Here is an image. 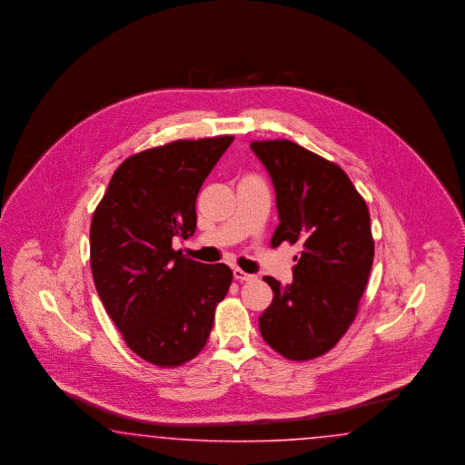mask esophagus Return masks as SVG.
<instances>
[{"label": "esophagus", "mask_w": 465, "mask_h": 465, "mask_svg": "<svg viewBox=\"0 0 465 465\" xmlns=\"http://www.w3.org/2000/svg\"><path fill=\"white\" fill-rule=\"evenodd\" d=\"M233 278L237 280V282H253L255 280V276L253 274H249V272H245V271H242V269H233Z\"/></svg>", "instance_id": "esophagus-1"}]
</instances>
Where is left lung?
Here are the masks:
<instances>
[{
    "label": "left lung",
    "instance_id": "obj_1",
    "mask_svg": "<svg viewBox=\"0 0 465 465\" xmlns=\"http://www.w3.org/2000/svg\"><path fill=\"white\" fill-rule=\"evenodd\" d=\"M274 191L280 225L271 245L300 247L293 282L264 276L272 302L259 329L274 351L305 361L332 350L352 324L373 264L365 199L346 172L293 141H252Z\"/></svg>",
    "mask_w": 465,
    "mask_h": 465
}]
</instances>
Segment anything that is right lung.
<instances>
[{
	"mask_svg": "<svg viewBox=\"0 0 465 465\" xmlns=\"http://www.w3.org/2000/svg\"><path fill=\"white\" fill-rule=\"evenodd\" d=\"M233 136L172 141L126 158L90 225V266L105 312L144 361L181 366L206 346L233 274L172 249L193 237L196 197Z\"/></svg>",
	"mask_w": 465,
	"mask_h": 465,
	"instance_id": "add662e5",
	"label": "right lung"
}]
</instances>
